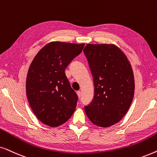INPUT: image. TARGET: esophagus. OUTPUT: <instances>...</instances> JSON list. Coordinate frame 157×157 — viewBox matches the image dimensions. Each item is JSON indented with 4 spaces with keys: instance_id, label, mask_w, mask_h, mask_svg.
<instances>
[{
    "instance_id": "34e87169",
    "label": "esophagus",
    "mask_w": 157,
    "mask_h": 157,
    "mask_svg": "<svg viewBox=\"0 0 157 157\" xmlns=\"http://www.w3.org/2000/svg\"><path fill=\"white\" fill-rule=\"evenodd\" d=\"M77 93V95H78V98H80L81 97V91H78L76 92Z\"/></svg>"
}]
</instances>
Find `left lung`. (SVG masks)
<instances>
[{
  "label": "left lung",
  "mask_w": 157,
  "mask_h": 157,
  "mask_svg": "<svg viewBox=\"0 0 157 157\" xmlns=\"http://www.w3.org/2000/svg\"><path fill=\"white\" fill-rule=\"evenodd\" d=\"M91 70L94 95L84 106L92 123L101 127L117 124L124 117L134 94L132 66L125 54L109 44H87L83 49Z\"/></svg>",
  "instance_id": "left-lung-1"
}]
</instances>
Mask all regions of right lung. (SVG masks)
Here are the masks:
<instances>
[{"instance_id": "obj_1", "label": "right lung", "mask_w": 157, "mask_h": 157, "mask_svg": "<svg viewBox=\"0 0 157 157\" xmlns=\"http://www.w3.org/2000/svg\"><path fill=\"white\" fill-rule=\"evenodd\" d=\"M83 47L84 44L50 43L32 61L26 78L27 98L36 117L44 124L59 126L74 113L78 97L65 69Z\"/></svg>"}]
</instances>
